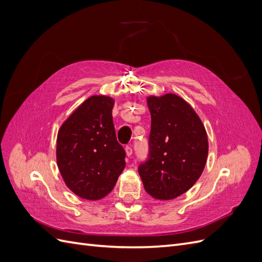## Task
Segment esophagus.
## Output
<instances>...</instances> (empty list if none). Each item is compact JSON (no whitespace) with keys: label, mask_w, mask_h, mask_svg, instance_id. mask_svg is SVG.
<instances>
[{"label":"esophagus","mask_w":262,"mask_h":262,"mask_svg":"<svg viewBox=\"0 0 262 262\" xmlns=\"http://www.w3.org/2000/svg\"><path fill=\"white\" fill-rule=\"evenodd\" d=\"M125 154H126V156L132 155V147L131 146H125Z\"/></svg>","instance_id":"obj_1"}]
</instances>
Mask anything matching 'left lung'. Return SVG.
Instances as JSON below:
<instances>
[{"mask_svg":"<svg viewBox=\"0 0 262 262\" xmlns=\"http://www.w3.org/2000/svg\"><path fill=\"white\" fill-rule=\"evenodd\" d=\"M150 113L149 156L139 166L145 191L156 200L187 192L207 164L209 143L204 125L188 102L176 94L146 98Z\"/></svg>","mask_w":262,"mask_h":262,"instance_id":"left-lung-1","label":"left lung"}]
</instances>
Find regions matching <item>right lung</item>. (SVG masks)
<instances>
[{"instance_id": "right-lung-1", "label": "right lung", "mask_w": 262, "mask_h": 262, "mask_svg": "<svg viewBox=\"0 0 262 262\" xmlns=\"http://www.w3.org/2000/svg\"><path fill=\"white\" fill-rule=\"evenodd\" d=\"M115 99L94 95L63 122L57 138V164L67 187L86 200L114 189L125 166L113 122Z\"/></svg>"}]
</instances>
